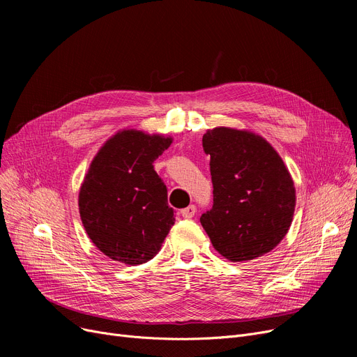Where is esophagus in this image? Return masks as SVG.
Listing matches in <instances>:
<instances>
[{
  "mask_svg": "<svg viewBox=\"0 0 357 357\" xmlns=\"http://www.w3.org/2000/svg\"><path fill=\"white\" fill-rule=\"evenodd\" d=\"M195 213H197L195 205H190V207H186V208H183V210L181 211V214H182L183 218H192V217L195 215Z\"/></svg>",
  "mask_w": 357,
  "mask_h": 357,
  "instance_id": "obj_1",
  "label": "esophagus"
}]
</instances>
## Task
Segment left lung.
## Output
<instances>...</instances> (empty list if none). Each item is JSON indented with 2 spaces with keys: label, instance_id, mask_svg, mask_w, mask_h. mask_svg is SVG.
I'll list each match as a JSON object with an SVG mask.
<instances>
[{
  "label": "left lung",
  "instance_id": "8db88e82",
  "mask_svg": "<svg viewBox=\"0 0 357 357\" xmlns=\"http://www.w3.org/2000/svg\"><path fill=\"white\" fill-rule=\"evenodd\" d=\"M210 155L213 208L199 221L214 249L231 261L273 250L295 211V186L282 158L249 130L215 127L202 136Z\"/></svg>",
  "mask_w": 357,
  "mask_h": 357
}]
</instances>
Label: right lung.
Here are the masks:
<instances>
[{
  "mask_svg": "<svg viewBox=\"0 0 357 357\" xmlns=\"http://www.w3.org/2000/svg\"><path fill=\"white\" fill-rule=\"evenodd\" d=\"M172 137L120 130L92 159L79 190V215L93 245L136 266L153 259L175 224L167 190L153 162Z\"/></svg>",
  "mask_w": 357,
  "mask_h": 357,
  "instance_id": "1",
  "label": "right lung"
}]
</instances>
